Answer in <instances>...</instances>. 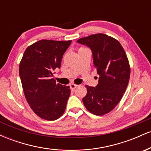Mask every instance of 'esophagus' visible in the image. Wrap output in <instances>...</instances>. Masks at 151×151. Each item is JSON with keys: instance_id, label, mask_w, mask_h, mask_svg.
Wrapping results in <instances>:
<instances>
[{"instance_id": "1", "label": "esophagus", "mask_w": 151, "mask_h": 151, "mask_svg": "<svg viewBox=\"0 0 151 151\" xmlns=\"http://www.w3.org/2000/svg\"><path fill=\"white\" fill-rule=\"evenodd\" d=\"M77 86L78 85H77V84H71L70 85V89L72 90H74V89H76V88L77 87Z\"/></svg>"}]
</instances>
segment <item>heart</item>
<instances>
[{"mask_svg":"<svg viewBox=\"0 0 151 151\" xmlns=\"http://www.w3.org/2000/svg\"><path fill=\"white\" fill-rule=\"evenodd\" d=\"M84 49H85V48H83V47H81L80 49H79V50H84Z\"/></svg>","mask_w":151,"mask_h":151,"instance_id":"heart-1","label":"heart"}]
</instances>
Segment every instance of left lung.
I'll return each instance as SVG.
<instances>
[{
    "label": "left lung",
    "instance_id": "1",
    "mask_svg": "<svg viewBox=\"0 0 151 151\" xmlns=\"http://www.w3.org/2000/svg\"><path fill=\"white\" fill-rule=\"evenodd\" d=\"M77 42L91 49L99 75L95 87L86 86L87 93L82 101L91 114L103 116L115 108L125 93L131 73L129 60L119 41L106 35H92Z\"/></svg>",
    "mask_w": 151,
    "mask_h": 151
}]
</instances>
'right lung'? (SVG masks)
I'll return each mask as SVG.
<instances>
[{
    "mask_svg": "<svg viewBox=\"0 0 151 151\" xmlns=\"http://www.w3.org/2000/svg\"><path fill=\"white\" fill-rule=\"evenodd\" d=\"M72 40H42L25 50L19 74L27 103L39 117L47 121L60 118L70 96V86L57 84L52 72L60 68L62 57Z\"/></svg>",
    "mask_w": 151,
    "mask_h": 151,
    "instance_id": "obj_1",
    "label": "right lung"
}]
</instances>
